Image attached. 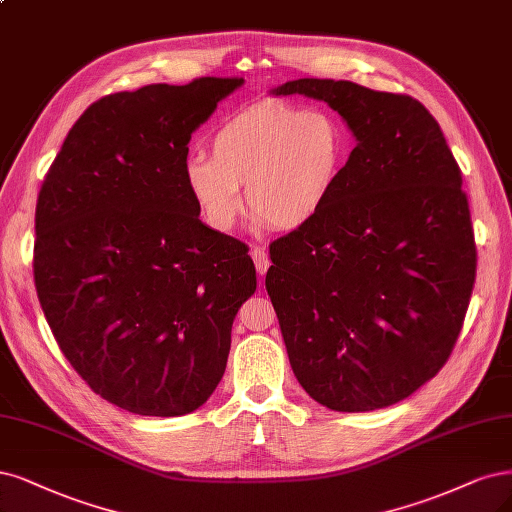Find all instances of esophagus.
<instances>
[{
	"instance_id": "1",
	"label": "esophagus",
	"mask_w": 512,
	"mask_h": 512,
	"mask_svg": "<svg viewBox=\"0 0 512 512\" xmlns=\"http://www.w3.org/2000/svg\"><path fill=\"white\" fill-rule=\"evenodd\" d=\"M252 260H254V264H256V271H258V275H264L269 271V267H271V258H269V254L264 252V248H252Z\"/></svg>"
}]
</instances>
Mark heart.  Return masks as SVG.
<instances>
[{
	"label": "heart",
	"mask_w": 512,
	"mask_h": 512,
	"mask_svg": "<svg viewBox=\"0 0 512 512\" xmlns=\"http://www.w3.org/2000/svg\"><path fill=\"white\" fill-rule=\"evenodd\" d=\"M211 156L192 152L184 186L203 220L228 231L245 205L275 231H301L324 214L347 161V133L320 108L260 101L222 118L209 137Z\"/></svg>",
	"instance_id": "b5f03b06"
}]
</instances>
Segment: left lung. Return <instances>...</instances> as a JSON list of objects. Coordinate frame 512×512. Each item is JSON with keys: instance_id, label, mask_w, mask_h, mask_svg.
<instances>
[{"instance_id": "8db88e82", "label": "left lung", "mask_w": 512, "mask_h": 512, "mask_svg": "<svg viewBox=\"0 0 512 512\" xmlns=\"http://www.w3.org/2000/svg\"><path fill=\"white\" fill-rule=\"evenodd\" d=\"M356 137L324 214L271 243L267 292L303 390L332 411L390 407L451 356L477 273L462 171L409 95L301 78Z\"/></svg>"}]
</instances>
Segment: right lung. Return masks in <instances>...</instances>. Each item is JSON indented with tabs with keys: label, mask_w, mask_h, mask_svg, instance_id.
Returning a JSON list of instances; mask_svg holds the SVG:
<instances>
[{
	"label": "right lung",
	"mask_w": 512,
	"mask_h": 512,
	"mask_svg": "<svg viewBox=\"0 0 512 512\" xmlns=\"http://www.w3.org/2000/svg\"><path fill=\"white\" fill-rule=\"evenodd\" d=\"M241 84L197 78L95 101L40 190L33 277L46 322L88 387L135 415L203 407L256 290L245 243L199 220L182 178L192 133Z\"/></svg>",
	"instance_id": "obj_1"
}]
</instances>
